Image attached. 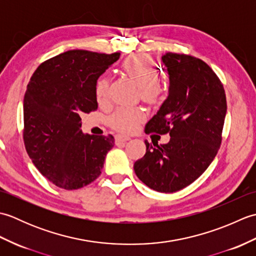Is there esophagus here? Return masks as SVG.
<instances>
[{"mask_svg":"<svg viewBox=\"0 0 256 256\" xmlns=\"http://www.w3.org/2000/svg\"><path fill=\"white\" fill-rule=\"evenodd\" d=\"M131 138L128 136V135H124V134H116V143H124L126 142V140H130Z\"/></svg>","mask_w":256,"mask_h":256,"instance_id":"esophagus-1","label":"esophagus"}]
</instances>
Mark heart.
Here are the masks:
<instances>
[{
  "label": "heart",
  "mask_w": 256,
  "mask_h": 256,
  "mask_svg": "<svg viewBox=\"0 0 256 256\" xmlns=\"http://www.w3.org/2000/svg\"><path fill=\"white\" fill-rule=\"evenodd\" d=\"M122 72L138 84L140 96L145 101H156L162 94V86L157 79L156 64L153 59L146 55H133L124 59L121 64ZM108 91V80L101 77L98 80L96 94L99 102L106 101ZM144 113L138 108L120 106L110 118L113 128L121 132H132L143 121Z\"/></svg>",
  "instance_id": "b5f03b06"
}]
</instances>
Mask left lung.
Returning a JSON list of instances; mask_svg holds the SVG:
<instances>
[{"label": "left lung", "mask_w": 256, "mask_h": 256, "mask_svg": "<svg viewBox=\"0 0 256 256\" xmlns=\"http://www.w3.org/2000/svg\"><path fill=\"white\" fill-rule=\"evenodd\" d=\"M170 78L166 100L145 125V133L166 134L167 144H150L134 172L146 186L175 192L202 175L221 144L226 114L224 86L208 64L192 56H162Z\"/></svg>", "instance_id": "8db88e82"}]
</instances>
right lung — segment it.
<instances>
[{"label": "right lung", "mask_w": 256, "mask_h": 256, "mask_svg": "<svg viewBox=\"0 0 256 256\" xmlns=\"http://www.w3.org/2000/svg\"><path fill=\"white\" fill-rule=\"evenodd\" d=\"M118 58L120 52L68 50L42 62L27 84L25 148L59 188H82L100 176L114 138L82 133L80 114L96 110V81Z\"/></svg>", "instance_id": "right-lung-1"}]
</instances>
